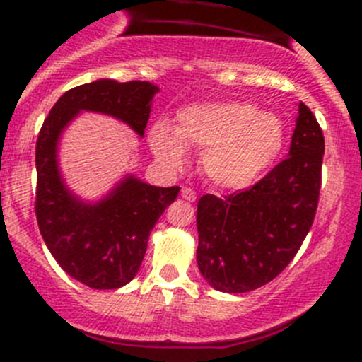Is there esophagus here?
Masks as SVG:
<instances>
[{
  "label": "esophagus",
  "mask_w": 362,
  "mask_h": 362,
  "mask_svg": "<svg viewBox=\"0 0 362 362\" xmlns=\"http://www.w3.org/2000/svg\"><path fill=\"white\" fill-rule=\"evenodd\" d=\"M182 198L187 199V202H196V198H198V196H196V192L192 191L191 187H184L182 189Z\"/></svg>",
  "instance_id": "obj_1"
}]
</instances>
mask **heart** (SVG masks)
Masks as SVG:
<instances>
[{
	"mask_svg": "<svg viewBox=\"0 0 362 362\" xmlns=\"http://www.w3.org/2000/svg\"><path fill=\"white\" fill-rule=\"evenodd\" d=\"M152 151L171 168L185 163V148L203 152L202 168L221 189H245L273 166L286 144V124L275 112L240 101L192 105L171 129L159 122L148 133Z\"/></svg>",
	"mask_w": 362,
	"mask_h": 362,
	"instance_id": "1",
	"label": "heart"
}]
</instances>
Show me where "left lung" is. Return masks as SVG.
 <instances>
[{"label":"left lung","instance_id":"1","mask_svg":"<svg viewBox=\"0 0 362 362\" xmlns=\"http://www.w3.org/2000/svg\"><path fill=\"white\" fill-rule=\"evenodd\" d=\"M322 158V129L312 110L299 103L289 158L250 187L199 198L196 259L214 289L249 293L293 261L315 218Z\"/></svg>","mask_w":362,"mask_h":362}]
</instances>
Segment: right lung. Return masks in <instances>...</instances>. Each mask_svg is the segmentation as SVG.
I'll return each mask as SVG.
<instances>
[{"instance_id":"right-lung-1","label":"right lung","mask_w":362,"mask_h":362,"mask_svg":"<svg viewBox=\"0 0 362 362\" xmlns=\"http://www.w3.org/2000/svg\"><path fill=\"white\" fill-rule=\"evenodd\" d=\"M158 90L140 80H96L73 87L54 105L36 140L35 214L40 233L61 268L93 289H119L134 279L152 228L180 187H154L129 177L101 203L83 204L61 182L57 140L80 110L117 117L141 136Z\"/></svg>"}]
</instances>
